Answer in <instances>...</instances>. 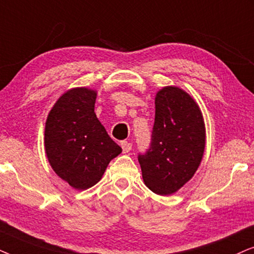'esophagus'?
I'll return each instance as SVG.
<instances>
[{
  "label": "esophagus",
  "mask_w": 254,
  "mask_h": 254,
  "mask_svg": "<svg viewBox=\"0 0 254 254\" xmlns=\"http://www.w3.org/2000/svg\"><path fill=\"white\" fill-rule=\"evenodd\" d=\"M121 146L123 148L124 153H127V152H130L131 148H132V144L129 143V141H122Z\"/></svg>",
  "instance_id": "obj_1"
}]
</instances>
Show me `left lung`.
<instances>
[{
	"label": "left lung",
	"mask_w": 254,
	"mask_h": 254,
	"mask_svg": "<svg viewBox=\"0 0 254 254\" xmlns=\"http://www.w3.org/2000/svg\"><path fill=\"white\" fill-rule=\"evenodd\" d=\"M151 144L138 155L143 180L158 195H171L190 180L200 166L205 146L202 113L194 99L168 86L155 95Z\"/></svg>",
	"instance_id": "8db88e82"
}]
</instances>
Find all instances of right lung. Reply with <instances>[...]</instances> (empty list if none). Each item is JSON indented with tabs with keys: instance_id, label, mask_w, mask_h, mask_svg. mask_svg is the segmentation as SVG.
I'll list each match as a JSON object with an SVG mask.
<instances>
[{
	"instance_id": "obj_1",
	"label": "right lung",
	"mask_w": 254,
	"mask_h": 254,
	"mask_svg": "<svg viewBox=\"0 0 254 254\" xmlns=\"http://www.w3.org/2000/svg\"><path fill=\"white\" fill-rule=\"evenodd\" d=\"M95 101V90L69 89L54 104L45 124V152L51 167L79 190L96 185L122 152L97 120Z\"/></svg>"
}]
</instances>
